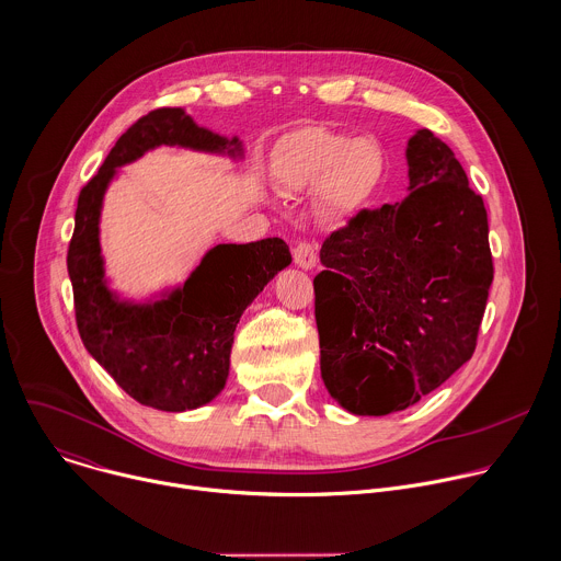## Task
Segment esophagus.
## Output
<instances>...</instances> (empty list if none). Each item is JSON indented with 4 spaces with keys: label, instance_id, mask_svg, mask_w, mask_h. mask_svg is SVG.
I'll use <instances>...</instances> for the list:
<instances>
[{
    "label": "esophagus",
    "instance_id": "1",
    "mask_svg": "<svg viewBox=\"0 0 561 561\" xmlns=\"http://www.w3.org/2000/svg\"><path fill=\"white\" fill-rule=\"evenodd\" d=\"M293 260L304 271L314 268V264H317V244L314 242H299L293 249Z\"/></svg>",
    "mask_w": 561,
    "mask_h": 561
}]
</instances>
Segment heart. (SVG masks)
Returning a JSON list of instances; mask_svg holds the SVG:
<instances>
[{
  "mask_svg": "<svg viewBox=\"0 0 561 561\" xmlns=\"http://www.w3.org/2000/svg\"><path fill=\"white\" fill-rule=\"evenodd\" d=\"M386 158L371 138H352L328 127H301L279 138L273 173L286 192H310L330 216L356 211L383 180Z\"/></svg>",
  "mask_w": 561,
  "mask_h": 561,
  "instance_id": "obj_1",
  "label": "heart"
}]
</instances>
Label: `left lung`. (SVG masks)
I'll list each match as a JSON object with an SVG mask.
<instances>
[{
  "instance_id": "1",
  "label": "left lung",
  "mask_w": 561,
  "mask_h": 561,
  "mask_svg": "<svg viewBox=\"0 0 561 561\" xmlns=\"http://www.w3.org/2000/svg\"><path fill=\"white\" fill-rule=\"evenodd\" d=\"M408 164V198L332 231L312 282L321 379L358 416L401 412L462 367L493 282L486 209L449 145L419 129Z\"/></svg>"
}]
</instances>
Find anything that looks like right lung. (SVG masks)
Returning a JSON list of instances; mask_svg holds the SVG:
<instances>
[{"instance_id": "right-lung-1", "label": "right lung", "mask_w": 561, "mask_h": 561, "mask_svg": "<svg viewBox=\"0 0 561 561\" xmlns=\"http://www.w3.org/2000/svg\"><path fill=\"white\" fill-rule=\"evenodd\" d=\"M158 145L242 156L238 138L229 140L198 127L182 107H158L140 116L79 194L68 273L85 350L140 405L184 412L222 392L236 325L262 288L290 264V251L279 238L218 244L169 297L153 304L118 301L103 279L99 244L103 196L116 167Z\"/></svg>"}]
</instances>
